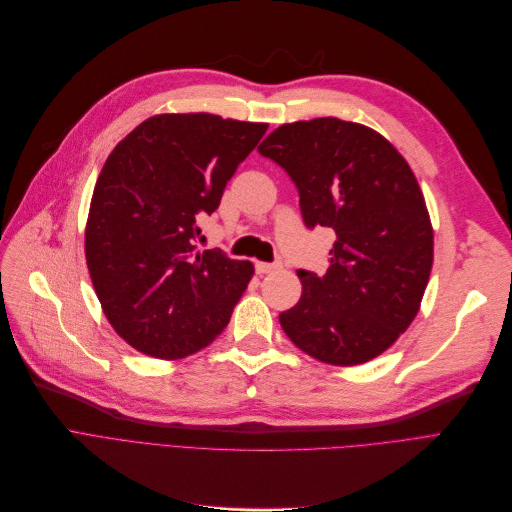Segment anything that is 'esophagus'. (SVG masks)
Wrapping results in <instances>:
<instances>
[{
  "mask_svg": "<svg viewBox=\"0 0 512 512\" xmlns=\"http://www.w3.org/2000/svg\"><path fill=\"white\" fill-rule=\"evenodd\" d=\"M281 269V262H256V273L258 275H269V273H275Z\"/></svg>",
  "mask_w": 512,
  "mask_h": 512,
  "instance_id": "obj_1",
  "label": "esophagus"
}]
</instances>
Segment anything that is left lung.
Returning <instances> with one entry per match:
<instances>
[{
	"label": "left lung",
	"instance_id": "left-lung-1",
	"mask_svg": "<svg viewBox=\"0 0 512 512\" xmlns=\"http://www.w3.org/2000/svg\"><path fill=\"white\" fill-rule=\"evenodd\" d=\"M300 193L304 225L337 241L325 275L298 271L287 337L337 367L369 362L415 319L433 264V229L408 162L377 131L333 116L281 125L260 145Z\"/></svg>",
	"mask_w": 512,
	"mask_h": 512
}]
</instances>
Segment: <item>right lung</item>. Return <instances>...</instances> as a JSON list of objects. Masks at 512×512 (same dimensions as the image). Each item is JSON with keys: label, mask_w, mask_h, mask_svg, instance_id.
<instances>
[{"label": "right lung", "mask_w": 512, "mask_h": 512, "mask_svg": "<svg viewBox=\"0 0 512 512\" xmlns=\"http://www.w3.org/2000/svg\"><path fill=\"white\" fill-rule=\"evenodd\" d=\"M264 123L214 114H158L108 156L95 183L85 256L97 300L135 350L177 360L212 344L254 264L198 252V223L221 204Z\"/></svg>", "instance_id": "add662e5"}]
</instances>
